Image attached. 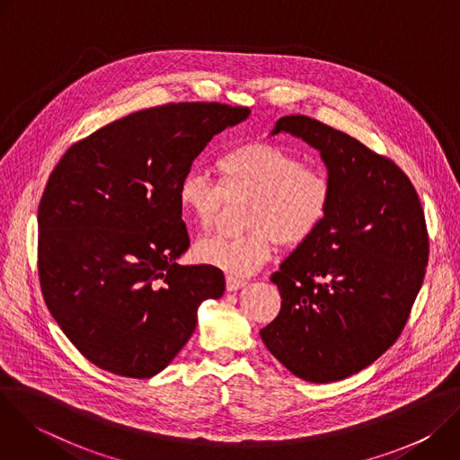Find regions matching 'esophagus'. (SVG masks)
Returning a JSON list of instances; mask_svg holds the SVG:
<instances>
[{
  "instance_id": "1",
  "label": "esophagus",
  "mask_w": 460,
  "mask_h": 460,
  "mask_svg": "<svg viewBox=\"0 0 460 460\" xmlns=\"http://www.w3.org/2000/svg\"><path fill=\"white\" fill-rule=\"evenodd\" d=\"M247 282L243 280V279H238V277H227L226 279V288H227V291H236V289H242L243 286H245Z\"/></svg>"
}]
</instances>
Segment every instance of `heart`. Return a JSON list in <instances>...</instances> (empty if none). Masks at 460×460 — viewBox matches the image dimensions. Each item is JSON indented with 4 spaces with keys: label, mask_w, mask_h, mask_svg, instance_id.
Masks as SVG:
<instances>
[{
    "label": "heart",
    "mask_w": 460,
    "mask_h": 460,
    "mask_svg": "<svg viewBox=\"0 0 460 460\" xmlns=\"http://www.w3.org/2000/svg\"><path fill=\"white\" fill-rule=\"evenodd\" d=\"M220 185L189 171L178 185L181 213L211 227L226 199H249L242 234H217L194 249L202 264L231 277L251 275L271 256L275 240L300 245L325 222L333 204V181L323 169L305 167L293 151L271 142H247L224 153L217 164Z\"/></svg>",
    "instance_id": "b5f03b06"
}]
</instances>
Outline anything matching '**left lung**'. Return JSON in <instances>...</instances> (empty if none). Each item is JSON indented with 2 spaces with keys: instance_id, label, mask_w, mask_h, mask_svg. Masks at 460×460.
Returning <instances> with one entry per match:
<instances>
[{
  "instance_id": "left-lung-1",
  "label": "left lung",
  "mask_w": 460,
  "mask_h": 460,
  "mask_svg": "<svg viewBox=\"0 0 460 460\" xmlns=\"http://www.w3.org/2000/svg\"><path fill=\"white\" fill-rule=\"evenodd\" d=\"M279 133L320 153L335 192L320 229L271 277L282 307L260 337L293 375L327 384L399 339L428 266L426 220L410 178L342 130L298 114Z\"/></svg>"
}]
</instances>
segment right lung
<instances>
[{
    "instance_id": "obj_1",
    "label": "right lung",
    "mask_w": 460,
    "mask_h": 460,
    "mask_svg": "<svg viewBox=\"0 0 460 460\" xmlns=\"http://www.w3.org/2000/svg\"><path fill=\"white\" fill-rule=\"evenodd\" d=\"M247 107L169 103L119 118L75 144L38 209L45 304L76 349L119 376L151 378L187 344L226 280L180 266L189 236L178 185L211 138Z\"/></svg>"
}]
</instances>
